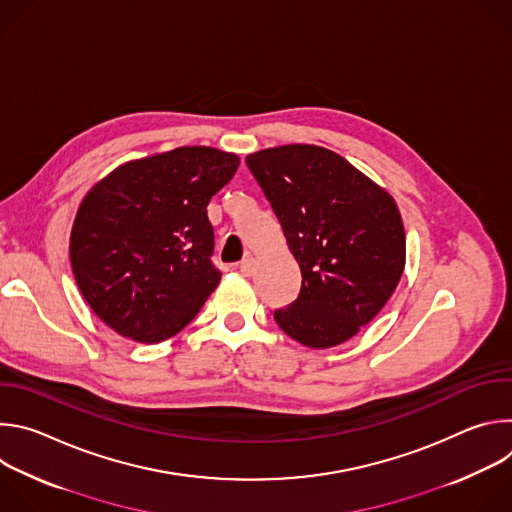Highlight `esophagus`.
<instances>
[{"mask_svg": "<svg viewBox=\"0 0 512 512\" xmlns=\"http://www.w3.org/2000/svg\"><path fill=\"white\" fill-rule=\"evenodd\" d=\"M255 259L253 257H245L241 263H239V269L243 275H253L255 273Z\"/></svg>", "mask_w": 512, "mask_h": 512, "instance_id": "esophagus-1", "label": "esophagus"}]
</instances>
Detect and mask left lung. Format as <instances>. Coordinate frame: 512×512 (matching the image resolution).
I'll use <instances>...</instances> for the list:
<instances>
[{
  "label": "left lung",
  "mask_w": 512,
  "mask_h": 512,
  "mask_svg": "<svg viewBox=\"0 0 512 512\" xmlns=\"http://www.w3.org/2000/svg\"><path fill=\"white\" fill-rule=\"evenodd\" d=\"M302 271L298 300L277 326L308 348H330L367 326L405 269V229L393 196L342 156L291 143L247 156Z\"/></svg>",
  "instance_id": "1"
}]
</instances>
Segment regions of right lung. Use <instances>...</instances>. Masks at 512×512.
<instances>
[{
  "label": "right lung",
  "mask_w": 512,
  "mask_h": 512,
  "mask_svg": "<svg viewBox=\"0 0 512 512\" xmlns=\"http://www.w3.org/2000/svg\"><path fill=\"white\" fill-rule=\"evenodd\" d=\"M237 168V154L184 145L121 164L87 192L70 265L109 328L156 344L194 320L221 281L206 206Z\"/></svg>",
  "instance_id": "obj_1"
}]
</instances>
